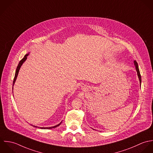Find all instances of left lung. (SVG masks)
Wrapping results in <instances>:
<instances>
[{"label": "left lung", "instance_id": "1", "mask_svg": "<svg viewBox=\"0 0 153 153\" xmlns=\"http://www.w3.org/2000/svg\"><path fill=\"white\" fill-rule=\"evenodd\" d=\"M134 64H135V66L136 70H137V74H138V78H139V80H140V85H141V77L140 72V70H139V68H138V63H137V62L135 61V60L134 61Z\"/></svg>", "mask_w": 153, "mask_h": 153}]
</instances>
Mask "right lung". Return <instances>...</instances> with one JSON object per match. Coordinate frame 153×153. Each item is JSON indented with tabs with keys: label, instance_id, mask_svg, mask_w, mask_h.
I'll list each match as a JSON object with an SVG mask.
<instances>
[{
	"label": "right lung",
	"instance_id": "right-lung-1",
	"mask_svg": "<svg viewBox=\"0 0 153 153\" xmlns=\"http://www.w3.org/2000/svg\"><path fill=\"white\" fill-rule=\"evenodd\" d=\"M28 54H26V55L24 56V57L21 61H19V64H18V66H17V68H16V72H15V77H14L13 82V85H14L15 82V81H16V77H17V76H18V73H19V69H20V68H21L22 64L24 63V62L25 61L26 59H27V56H28ZM61 123H60L59 124H58V125H56V126H52V127H45V128H44V127H40V128H41V129H52V128H56L57 126H59V125L61 124ZM33 126L36 127V126Z\"/></svg>",
	"mask_w": 153,
	"mask_h": 153
}]
</instances>
